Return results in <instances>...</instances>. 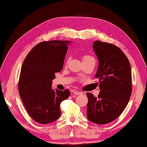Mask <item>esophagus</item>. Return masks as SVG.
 <instances>
[{
    "mask_svg": "<svg viewBox=\"0 0 147 147\" xmlns=\"http://www.w3.org/2000/svg\"><path fill=\"white\" fill-rule=\"evenodd\" d=\"M73 94L76 96H79L81 95V94H82V92H80L79 91H73Z\"/></svg>",
    "mask_w": 147,
    "mask_h": 147,
    "instance_id": "obj_1",
    "label": "esophagus"
}]
</instances>
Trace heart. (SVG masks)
Wrapping results in <instances>:
<instances>
[{
  "mask_svg": "<svg viewBox=\"0 0 147 147\" xmlns=\"http://www.w3.org/2000/svg\"><path fill=\"white\" fill-rule=\"evenodd\" d=\"M83 62H91L95 64L96 59L90 55H84L83 57Z\"/></svg>",
  "mask_w": 147,
  "mask_h": 147,
  "instance_id": "1",
  "label": "heart"
}]
</instances>
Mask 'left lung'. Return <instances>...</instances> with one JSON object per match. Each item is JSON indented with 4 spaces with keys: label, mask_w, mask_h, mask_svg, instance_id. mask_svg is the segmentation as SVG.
I'll list each match as a JSON object with an SVG mask.
<instances>
[{
    "label": "left lung",
    "mask_w": 147,
    "mask_h": 147,
    "mask_svg": "<svg viewBox=\"0 0 147 147\" xmlns=\"http://www.w3.org/2000/svg\"><path fill=\"white\" fill-rule=\"evenodd\" d=\"M99 66L98 98L87 93V119L96 124L109 123L119 117L131 94V66L123 51L114 45L96 40L93 45Z\"/></svg>",
    "instance_id": "8db88e82"
}]
</instances>
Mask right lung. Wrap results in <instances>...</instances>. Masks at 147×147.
I'll use <instances>...</instances> for the list:
<instances>
[{"label": "right lung", "mask_w": 147, "mask_h": 147, "mask_svg": "<svg viewBox=\"0 0 147 147\" xmlns=\"http://www.w3.org/2000/svg\"><path fill=\"white\" fill-rule=\"evenodd\" d=\"M68 40H49L37 44L22 64L18 90L28 113L33 120L47 124L60 117V105L70 96L69 90H53L52 80L60 72Z\"/></svg>", "instance_id": "obj_1"}]
</instances>
